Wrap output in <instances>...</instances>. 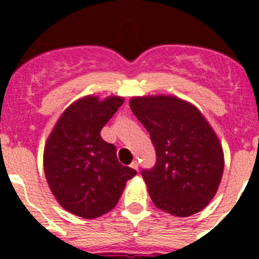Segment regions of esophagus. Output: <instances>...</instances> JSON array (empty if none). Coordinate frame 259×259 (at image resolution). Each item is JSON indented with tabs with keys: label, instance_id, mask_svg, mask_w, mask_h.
Masks as SVG:
<instances>
[{
	"label": "esophagus",
	"instance_id": "obj_1",
	"mask_svg": "<svg viewBox=\"0 0 259 259\" xmlns=\"http://www.w3.org/2000/svg\"><path fill=\"white\" fill-rule=\"evenodd\" d=\"M131 167H132V168H134V170H139V162H137L136 159H135V161L131 163Z\"/></svg>",
	"mask_w": 259,
	"mask_h": 259
}]
</instances>
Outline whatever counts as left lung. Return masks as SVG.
<instances>
[{
  "label": "left lung",
  "instance_id": "obj_1",
  "mask_svg": "<svg viewBox=\"0 0 259 259\" xmlns=\"http://www.w3.org/2000/svg\"><path fill=\"white\" fill-rule=\"evenodd\" d=\"M130 106L157 153L155 166L141 172L153 203L180 218L205 209L221 184L224 154L202 113L168 95L132 97Z\"/></svg>",
  "mask_w": 259,
  "mask_h": 259
}]
</instances>
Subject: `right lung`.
<instances>
[{"label": "right lung", "mask_w": 259, "mask_h": 259, "mask_svg": "<svg viewBox=\"0 0 259 259\" xmlns=\"http://www.w3.org/2000/svg\"><path fill=\"white\" fill-rule=\"evenodd\" d=\"M124 98L81 97L62 113L44 148L48 185L58 203L84 219L98 218L113 210L136 175L116 158V148L100 135L122 106Z\"/></svg>", "instance_id": "obj_1"}]
</instances>
